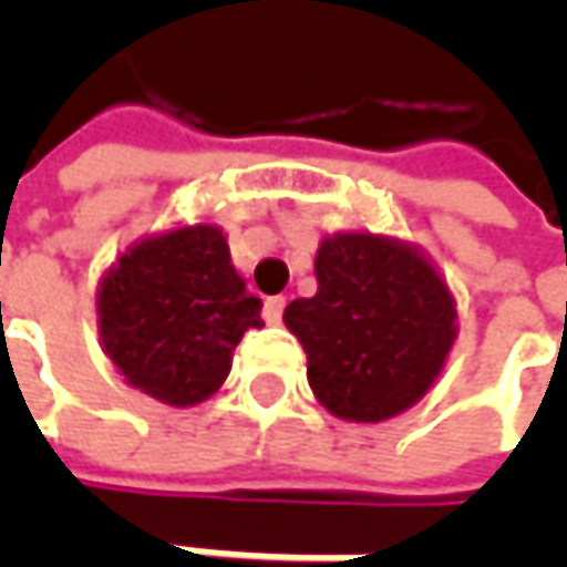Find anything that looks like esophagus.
Here are the masks:
<instances>
[{
  "instance_id": "1",
  "label": "esophagus",
  "mask_w": 567,
  "mask_h": 567,
  "mask_svg": "<svg viewBox=\"0 0 567 567\" xmlns=\"http://www.w3.org/2000/svg\"><path fill=\"white\" fill-rule=\"evenodd\" d=\"M284 309H287V299H284V296H271V299L265 302V321H268V324H280Z\"/></svg>"
}]
</instances>
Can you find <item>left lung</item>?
<instances>
[{
    "label": "left lung",
    "mask_w": 567,
    "mask_h": 567,
    "mask_svg": "<svg viewBox=\"0 0 567 567\" xmlns=\"http://www.w3.org/2000/svg\"><path fill=\"white\" fill-rule=\"evenodd\" d=\"M318 293L284 312L316 398L340 420L381 423L439 379L454 343V299L423 255L372 233H338L316 258Z\"/></svg>",
    "instance_id": "left-lung-1"
}]
</instances>
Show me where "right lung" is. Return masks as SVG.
Returning <instances> with one entry per match:
<instances>
[{"label": "right lung", "instance_id": "right-lung-1", "mask_svg": "<svg viewBox=\"0 0 567 567\" xmlns=\"http://www.w3.org/2000/svg\"><path fill=\"white\" fill-rule=\"evenodd\" d=\"M103 350L132 388L169 406L210 398L229 375L233 350L261 328V299L229 265L210 224L144 239L103 277Z\"/></svg>", "mask_w": 567, "mask_h": 567}]
</instances>
